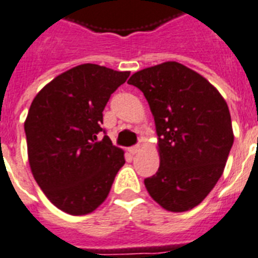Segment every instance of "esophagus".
<instances>
[{
  "mask_svg": "<svg viewBox=\"0 0 258 258\" xmlns=\"http://www.w3.org/2000/svg\"><path fill=\"white\" fill-rule=\"evenodd\" d=\"M140 150H142V147H140V144H138V146H134V147L128 148V152L131 155H136L138 152H140Z\"/></svg>",
  "mask_w": 258,
  "mask_h": 258,
  "instance_id": "34e87169",
  "label": "esophagus"
}]
</instances>
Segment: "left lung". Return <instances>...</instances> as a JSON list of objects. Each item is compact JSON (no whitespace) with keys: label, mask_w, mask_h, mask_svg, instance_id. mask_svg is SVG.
I'll list each match as a JSON object with an SVG mask.
<instances>
[{"label":"left lung","mask_w":258,"mask_h":258,"mask_svg":"<svg viewBox=\"0 0 258 258\" xmlns=\"http://www.w3.org/2000/svg\"><path fill=\"white\" fill-rule=\"evenodd\" d=\"M127 83L146 96L158 135L160 165L144 180L148 194L169 212L195 208L221 177L233 144L227 102L203 75L175 60L136 71Z\"/></svg>","instance_id":"1"}]
</instances>
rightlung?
<instances>
[{
	"label": "right lung",
	"mask_w": 258,
	"mask_h": 258,
	"mask_svg": "<svg viewBox=\"0 0 258 258\" xmlns=\"http://www.w3.org/2000/svg\"><path fill=\"white\" fill-rule=\"evenodd\" d=\"M130 71L83 63L49 82L33 99L25 120L27 158L46 198L82 216L107 199L124 151L108 136L98 140L103 110Z\"/></svg>",
	"instance_id": "right-lung-1"
}]
</instances>
